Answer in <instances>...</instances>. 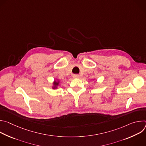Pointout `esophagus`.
Listing matches in <instances>:
<instances>
[{"label": "esophagus", "instance_id": "34e87169", "mask_svg": "<svg viewBox=\"0 0 146 146\" xmlns=\"http://www.w3.org/2000/svg\"><path fill=\"white\" fill-rule=\"evenodd\" d=\"M78 77H79V75H78V74H73V78H78Z\"/></svg>", "mask_w": 146, "mask_h": 146}]
</instances>
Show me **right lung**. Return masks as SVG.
Returning <instances> with one entry per match:
<instances>
[{"label":"right lung","instance_id":"right-lung-1","mask_svg":"<svg viewBox=\"0 0 146 146\" xmlns=\"http://www.w3.org/2000/svg\"><path fill=\"white\" fill-rule=\"evenodd\" d=\"M54 84L55 85V86H58V82H54Z\"/></svg>","mask_w":146,"mask_h":146}]
</instances>
